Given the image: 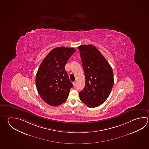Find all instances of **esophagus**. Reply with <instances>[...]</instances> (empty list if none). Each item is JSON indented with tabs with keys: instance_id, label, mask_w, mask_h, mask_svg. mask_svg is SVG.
<instances>
[{
	"instance_id": "34e87169",
	"label": "esophagus",
	"mask_w": 149,
	"mask_h": 149,
	"mask_svg": "<svg viewBox=\"0 0 149 149\" xmlns=\"http://www.w3.org/2000/svg\"><path fill=\"white\" fill-rule=\"evenodd\" d=\"M73 86H74V87H75V86H76V82H75V81H74V82H73Z\"/></svg>"
}]
</instances>
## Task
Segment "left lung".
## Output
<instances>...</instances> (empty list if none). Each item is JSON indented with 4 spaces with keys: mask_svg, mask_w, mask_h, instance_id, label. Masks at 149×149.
I'll return each instance as SVG.
<instances>
[{
    "mask_svg": "<svg viewBox=\"0 0 149 149\" xmlns=\"http://www.w3.org/2000/svg\"><path fill=\"white\" fill-rule=\"evenodd\" d=\"M78 48L85 77V86L79 92V98L87 107H96L110 95L114 84L112 68L94 46L81 45Z\"/></svg>",
    "mask_w": 149,
    "mask_h": 149,
    "instance_id": "obj_1",
    "label": "left lung"
}]
</instances>
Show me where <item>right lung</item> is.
<instances>
[{"label":"right lung","instance_id":"obj_1","mask_svg":"<svg viewBox=\"0 0 149 149\" xmlns=\"http://www.w3.org/2000/svg\"><path fill=\"white\" fill-rule=\"evenodd\" d=\"M75 51L74 48H55L45 57L38 70L37 90L41 98L51 106L64 103L73 87L65 66Z\"/></svg>","mask_w":149,"mask_h":149}]
</instances>
